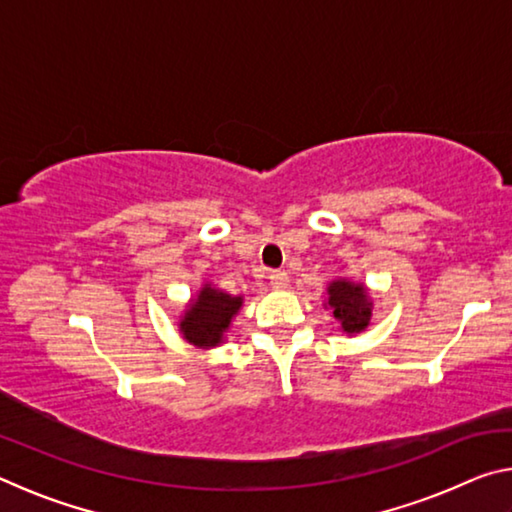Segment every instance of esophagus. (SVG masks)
Returning a JSON list of instances; mask_svg holds the SVG:
<instances>
[{
  "mask_svg": "<svg viewBox=\"0 0 512 512\" xmlns=\"http://www.w3.org/2000/svg\"><path fill=\"white\" fill-rule=\"evenodd\" d=\"M268 280H271V287L275 289H287L289 287V273L287 271H273L268 275Z\"/></svg>",
  "mask_w": 512,
  "mask_h": 512,
  "instance_id": "1",
  "label": "esophagus"
}]
</instances>
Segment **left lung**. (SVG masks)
Returning <instances> with one entry per match:
<instances>
[{
  "label": "left lung",
  "mask_w": 512,
  "mask_h": 512,
  "mask_svg": "<svg viewBox=\"0 0 512 512\" xmlns=\"http://www.w3.org/2000/svg\"><path fill=\"white\" fill-rule=\"evenodd\" d=\"M323 307L332 311L341 332L357 336L366 332L372 323V296L363 282H354L350 277H336L327 284Z\"/></svg>",
  "instance_id": "8db88e82"
}]
</instances>
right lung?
<instances>
[{
    "label": "right lung",
    "instance_id": "obj_1",
    "mask_svg": "<svg viewBox=\"0 0 512 512\" xmlns=\"http://www.w3.org/2000/svg\"><path fill=\"white\" fill-rule=\"evenodd\" d=\"M244 307V296H232L212 282H203L178 318V332L194 348L212 350L228 339L232 320Z\"/></svg>",
    "mask_w": 512,
    "mask_h": 512
}]
</instances>
